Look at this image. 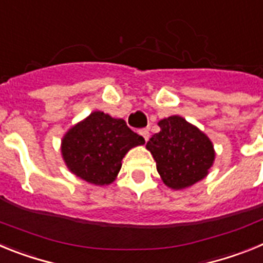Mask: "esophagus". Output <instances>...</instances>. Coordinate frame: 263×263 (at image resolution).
Returning <instances> with one entry per match:
<instances>
[{"mask_svg": "<svg viewBox=\"0 0 263 263\" xmlns=\"http://www.w3.org/2000/svg\"><path fill=\"white\" fill-rule=\"evenodd\" d=\"M139 134L143 137V139L145 141H148V137H150V133H148V130L147 129H141L139 130Z\"/></svg>", "mask_w": 263, "mask_h": 263, "instance_id": "esophagus-1", "label": "esophagus"}]
</instances>
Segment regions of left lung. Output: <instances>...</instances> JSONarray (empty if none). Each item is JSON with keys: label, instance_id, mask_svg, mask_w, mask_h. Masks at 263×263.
<instances>
[{"label": "left lung", "instance_id": "obj_1", "mask_svg": "<svg viewBox=\"0 0 263 263\" xmlns=\"http://www.w3.org/2000/svg\"><path fill=\"white\" fill-rule=\"evenodd\" d=\"M160 132L146 143L166 185L174 190L201 180L215 160L210 138L184 118L171 116L159 121Z\"/></svg>", "mask_w": 263, "mask_h": 263}]
</instances>
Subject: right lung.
Returning <instances> with one entry per match:
<instances>
[{
	"instance_id": "1",
	"label": "right lung",
	"mask_w": 263,
	"mask_h": 263,
	"mask_svg": "<svg viewBox=\"0 0 263 263\" xmlns=\"http://www.w3.org/2000/svg\"><path fill=\"white\" fill-rule=\"evenodd\" d=\"M143 143V137L124 120L93 111L64 136L62 154L71 173L92 184L105 185L116 179L125 154Z\"/></svg>"
}]
</instances>
